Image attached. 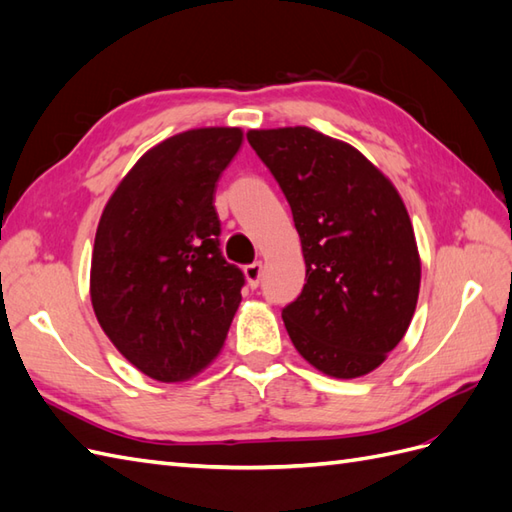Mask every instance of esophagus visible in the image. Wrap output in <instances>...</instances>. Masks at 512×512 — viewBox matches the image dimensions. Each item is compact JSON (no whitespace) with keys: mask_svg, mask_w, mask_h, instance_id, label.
I'll list each match as a JSON object with an SVG mask.
<instances>
[{"mask_svg":"<svg viewBox=\"0 0 512 512\" xmlns=\"http://www.w3.org/2000/svg\"><path fill=\"white\" fill-rule=\"evenodd\" d=\"M243 273H245V280H247V284H250V288H258L260 277H262V262L260 260L252 262V265H247L243 269Z\"/></svg>","mask_w":512,"mask_h":512,"instance_id":"esophagus-1","label":"esophagus"}]
</instances>
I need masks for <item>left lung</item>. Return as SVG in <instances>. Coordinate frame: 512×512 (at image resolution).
<instances>
[{"label":"left lung","instance_id":"1","mask_svg":"<svg viewBox=\"0 0 512 512\" xmlns=\"http://www.w3.org/2000/svg\"><path fill=\"white\" fill-rule=\"evenodd\" d=\"M292 209L305 286L282 309L294 348L333 378L380 367L406 335L421 256L404 200L359 149L305 126L250 130Z\"/></svg>","mask_w":512,"mask_h":512}]
</instances>
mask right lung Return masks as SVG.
Wrapping results in <instances>:
<instances>
[{
	"instance_id": "add662e5",
	"label": "right lung",
	"mask_w": 512,
	"mask_h": 512,
	"mask_svg": "<svg viewBox=\"0 0 512 512\" xmlns=\"http://www.w3.org/2000/svg\"><path fill=\"white\" fill-rule=\"evenodd\" d=\"M239 128H194L151 147L108 198L89 294L102 331L145 376L183 382L220 354L245 284L220 252L215 188Z\"/></svg>"
}]
</instances>
